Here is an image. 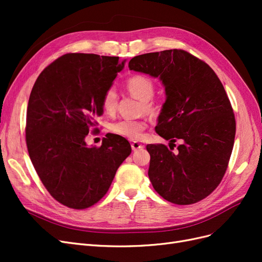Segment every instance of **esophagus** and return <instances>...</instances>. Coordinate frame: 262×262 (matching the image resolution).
I'll return each mask as SVG.
<instances>
[{
	"mask_svg": "<svg viewBox=\"0 0 262 262\" xmlns=\"http://www.w3.org/2000/svg\"><path fill=\"white\" fill-rule=\"evenodd\" d=\"M131 147H132L133 150H137V149H140V148L143 147V145L139 143V142H133V143H131Z\"/></svg>",
	"mask_w": 262,
	"mask_h": 262,
	"instance_id": "34e87169",
	"label": "esophagus"
}]
</instances>
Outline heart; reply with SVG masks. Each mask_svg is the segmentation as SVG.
<instances>
[{
    "label": "heart",
    "instance_id": "1",
    "mask_svg": "<svg viewBox=\"0 0 262 262\" xmlns=\"http://www.w3.org/2000/svg\"><path fill=\"white\" fill-rule=\"evenodd\" d=\"M124 87L133 97L141 100V113H146L152 116L156 114V106L152 100L155 94V85L152 78L143 74L132 75L125 81ZM101 107L107 115H114L117 112L118 94L113 87L106 90L102 95ZM146 128L147 120L145 118L122 119V120L113 122L109 125V130L113 133L130 140H140L143 138Z\"/></svg>",
    "mask_w": 262,
    "mask_h": 262
}]
</instances>
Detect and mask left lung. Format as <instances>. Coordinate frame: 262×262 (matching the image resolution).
Segmentation results:
<instances>
[{"instance_id":"obj_1","label":"left lung","mask_w":262,"mask_h":262,"mask_svg":"<svg viewBox=\"0 0 262 262\" xmlns=\"http://www.w3.org/2000/svg\"><path fill=\"white\" fill-rule=\"evenodd\" d=\"M129 69L161 78L166 101L155 131L170 144L182 142L177 152L146 145L155 191L180 205L203 200L221 184L234 146L236 121L223 84L209 64L181 49L137 55Z\"/></svg>"}]
</instances>
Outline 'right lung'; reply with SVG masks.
Returning <instances> with one entry per match:
<instances>
[{
  "label": "right lung",
  "instance_id": "right-lung-1",
  "mask_svg": "<svg viewBox=\"0 0 262 262\" xmlns=\"http://www.w3.org/2000/svg\"><path fill=\"white\" fill-rule=\"evenodd\" d=\"M118 60L63 54L45 68L30 93L25 128L29 157L51 196L70 209L97 203L131 153L129 142L118 134L108 133L100 146L85 142L102 114V95L123 68Z\"/></svg>",
  "mask_w": 262,
  "mask_h": 262
}]
</instances>
